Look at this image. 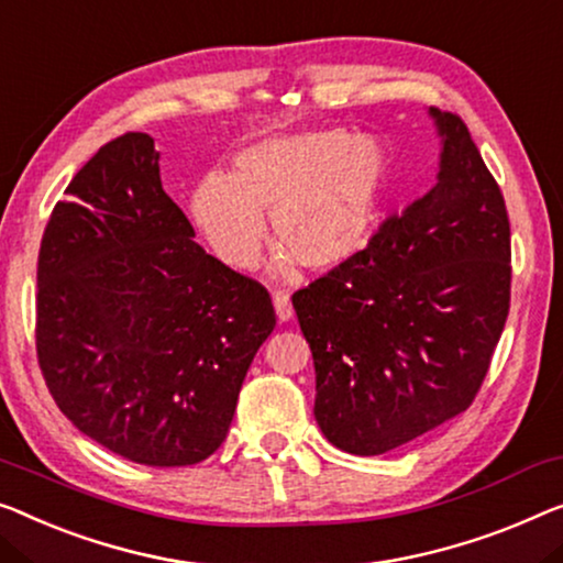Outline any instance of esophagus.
I'll return each instance as SVG.
<instances>
[{"label": "esophagus", "mask_w": 563, "mask_h": 563, "mask_svg": "<svg viewBox=\"0 0 563 563\" xmlns=\"http://www.w3.org/2000/svg\"><path fill=\"white\" fill-rule=\"evenodd\" d=\"M273 308H275V316H278L280 323H288L292 318L290 298L285 296V292H273Z\"/></svg>", "instance_id": "1"}]
</instances>
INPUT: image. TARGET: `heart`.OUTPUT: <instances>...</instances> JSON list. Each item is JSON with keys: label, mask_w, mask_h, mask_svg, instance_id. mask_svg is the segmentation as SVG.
<instances>
[{"label": "heart", "mask_w": 563, "mask_h": 563, "mask_svg": "<svg viewBox=\"0 0 563 563\" xmlns=\"http://www.w3.org/2000/svg\"><path fill=\"white\" fill-rule=\"evenodd\" d=\"M238 174H207L191 191V217L209 247L234 271L255 267L273 217L280 253L323 273L362 255L387 197L391 156L376 136L343 129L278 133L238 154Z\"/></svg>", "instance_id": "b5f03b06"}]
</instances>
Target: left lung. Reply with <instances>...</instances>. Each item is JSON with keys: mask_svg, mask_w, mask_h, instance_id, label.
<instances>
[{"mask_svg": "<svg viewBox=\"0 0 563 563\" xmlns=\"http://www.w3.org/2000/svg\"><path fill=\"white\" fill-rule=\"evenodd\" d=\"M427 113L440 139L430 191L292 296L316 422L351 455H384L465 412L508 318L506 201L467 125Z\"/></svg>", "mask_w": 563, "mask_h": 563, "instance_id": "obj_1", "label": "left lung"}]
</instances>
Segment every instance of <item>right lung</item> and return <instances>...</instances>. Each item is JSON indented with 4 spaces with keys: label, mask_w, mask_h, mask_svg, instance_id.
<instances>
[{
    "label": "right lung",
    "mask_w": 563,
    "mask_h": 563,
    "mask_svg": "<svg viewBox=\"0 0 563 563\" xmlns=\"http://www.w3.org/2000/svg\"><path fill=\"white\" fill-rule=\"evenodd\" d=\"M158 158L148 133H125L67 184L40 245L37 358L82 434L131 463L181 467L228 438L275 310L197 245Z\"/></svg>",
    "instance_id": "add662e5"
}]
</instances>
